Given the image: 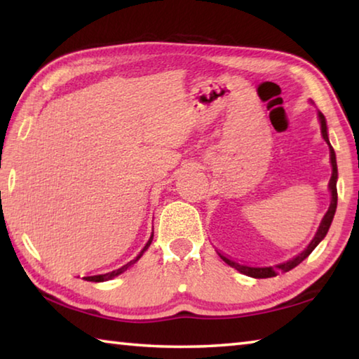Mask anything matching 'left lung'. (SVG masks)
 <instances>
[{"label": "left lung", "instance_id": "left-lung-1", "mask_svg": "<svg viewBox=\"0 0 359 359\" xmlns=\"http://www.w3.org/2000/svg\"><path fill=\"white\" fill-rule=\"evenodd\" d=\"M318 118H320V125H321V135H323V139L326 141V144L330 145V156H331V166H332V174H331V179H330V191H331V204H330V209L323 217V220H321L320 226L317 234H315V238L312 239L311 244L307 245V248L301 253H297L294 258H291L288 261H283L280 264H276V266H267V267H252V266H245V264H239L236 263V261L229 259L224 257V255H220V258L224 261V263L229 264L231 267H234V269H238L242 274H245L248 277H255V278H267V277H276L278 272H288L296 267L299 263H302L304 259H306L309 255L313 252V248L317 247L321 241L325 239V236L327 233V229H330L331 223H332V218L334 214H336V208H337V161H336V154H334V149L332 145L330 144V139H327V128H326V118L325 115L318 112Z\"/></svg>", "mask_w": 359, "mask_h": 359}]
</instances>
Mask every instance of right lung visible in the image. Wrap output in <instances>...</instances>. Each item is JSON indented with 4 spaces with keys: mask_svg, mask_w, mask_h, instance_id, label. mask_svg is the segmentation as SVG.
Listing matches in <instances>:
<instances>
[{
    "mask_svg": "<svg viewBox=\"0 0 359 359\" xmlns=\"http://www.w3.org/2000/svg\"><path fill=\"white\" fill-rule=\"evenodd\" d=\"M151 239H154V234L150 236V239H149V242L147 244H145V247L142 248L141 250V253L137 255V257L133 259V261H130V263H126L125 266H121V267H118V269H115V271H111V272H106V274H100V276H88V277H83V280H87V282H106V280H111V278H114V277H117V276H120L121 272H125L126 269H128V267H131V264H135L136 261L142 257V253L147 250V248L150 247V244H151Z\"/></svg>",
    "mask_w": 359,
    "mask_h": 359,
    "instance_id": "right-lung-1",
    "label": "right lung"
}]
</instances>
